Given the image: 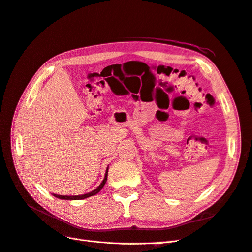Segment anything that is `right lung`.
<instances>
[{"instance_id":"1","label":"right lung","mask_w":252,"mask_h":252,"mask_svg":"<svg viewBox=\"0 0 252 252\" xmlns=\"http://www.w3.org/2000/svg\"><path fill=\"white\" fill-rule=\"evenodd\" d=\"M107 175H108V168L107 170H106V173H105V178L103 180V182L101 183V185H98L97 188H95L94 191H91L89 193H86V194H81V195H60V194H53L56 197H58V199H61V200H69V201H72V200H83V199H86V197H89V196H93L94 194H96L97 192H100V190L104 187L106 181H107Z\"/></svg>"}]
</instances>
